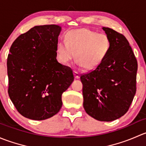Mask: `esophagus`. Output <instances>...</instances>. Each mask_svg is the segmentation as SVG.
I'll return each mask as SVG.
<instances>
[{
    "label": "esophagus",
    "instance_id": "1",
    "mask_svg": "<svg viewBox=\"0 0 146 146\" xmlns=\"http://www.w3.org/2000/svg\"><path fill=\"white\" fill-rule=\"evenodd\" d=\"M73 74H74V77L76 79H78L79 78H80V74H79V73H78L77 71H76V70L73 71Z\"/></svg>",
    "mask_w": 146,
    "mask_h": 146
}]
</instances>
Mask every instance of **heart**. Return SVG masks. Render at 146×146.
<instances>
[{"label": "heart", "mask_w": 146, "mask_h": 146, "mask_svg": "<svg viewBox=\"0 0 146 146\" xmlns=\"http://www.w3.org/2000/svg\"><path fill=\"white\" fill-rule=\"evenodd\" d=\"M65 39L56 48L57 60L62 64H68L76 56L78 67L94 69L104 61L111 48V41L107 35L86 28L68 31Z\"/></svg>", "instance_id": "heart-1"}]
</instances>
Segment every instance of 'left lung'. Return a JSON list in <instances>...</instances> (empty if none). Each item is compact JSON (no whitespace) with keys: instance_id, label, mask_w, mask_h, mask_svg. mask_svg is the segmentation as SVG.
<instances>
[{"instance_id":"8db88e82","label":"left lung","mask_w":146,"mask_h":146,"mask_svg":"<svg viewBox=\"0 0 146 146\" xmlns=\"http://www.w3.org/2000/svg\"><path fill=\"white\" fill-rule=\"evenodd\" d=\"M111 41L108 54L95 70L80 76L83 107L88 115L111 121L129 110L136 91L138 64L123 35L102 27Z\"/></svg>"}]
</instances>
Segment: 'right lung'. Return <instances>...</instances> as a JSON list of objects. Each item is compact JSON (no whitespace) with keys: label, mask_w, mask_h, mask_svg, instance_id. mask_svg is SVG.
I'll list each match as a JSON object with an SVG mask.
<instances>
[{"label":"right lung","mask_w":146,"mask_h":146,"mask_svg":"<svg viewBox=\"0 0 146 146\" xmlns=\"http://www.w3.org/2000/svg\"><path fill=\"white\" fill-rule=\"evenodd\" d=\"M61 31L56 25L35 26L20 35L10 48L8 95L27 119L44 120L56 114L62 107L63 92L74 80L72 69L56 59Z\"/></svg>","instance_id":"add662e5"}]
</instances>
